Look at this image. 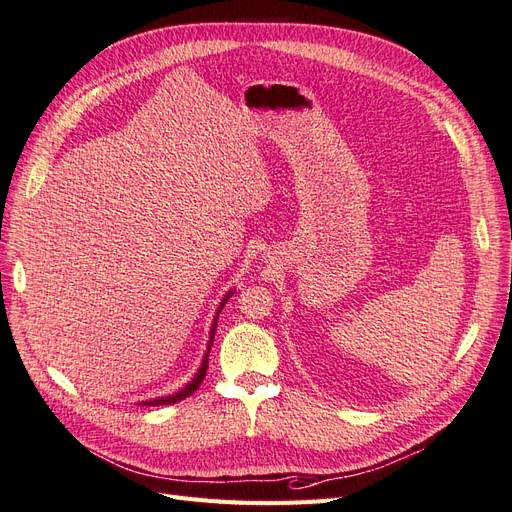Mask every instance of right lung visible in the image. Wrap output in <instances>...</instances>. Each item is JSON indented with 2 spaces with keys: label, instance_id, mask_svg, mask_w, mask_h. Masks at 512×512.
<instances>
[{
  "label": "right lung",
  "instance_id": "right-lung-1",
  "mask_svg": "<svg viewBox=\"0 0 512 512\" xmlns=\"http://www.w3.org/2000/svg\"><path fill=\"white\" fill-rule=\"evenodd\" d=\"M232 293H234V289L232 291H227V295L225 298L221 300V306H219V310H217V315H214V319H212V327H210V338H208V346H206V355H204V359H202V366H200V370H197V374L191 378V381L183 387V389H178L176 393H172V395H163V398H155V400H146V402H140L142 406H161V404H176V402H180V400H185V398H189V395L202 385V381H204V376H206V368H208V353H210V346H212V340H214V332H217V319H219V312L223 310V306H225V302L232 298Z\"/></svg>",
  "mask_w": 512,
  "mask_h": 512
}]
</instances>
